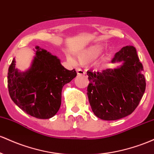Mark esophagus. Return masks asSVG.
Instances as JSON below:
<instances>
[{
	"mask_svg": "<svg viewBox=\"0 0 154 154\" xmlns=\"http://www.w3.org/2000/svg\"><path fill=\"white\" fill-rule=\"evenodd\" d=\"M76 72L78 75H84V74H85V71L81 68H78L76 70Z\"/></svg>",
	"mask_w": 154,
	"mask_h": 154,
	"instance_id": "1",
	"label": "esophagus"
}]
</instances>
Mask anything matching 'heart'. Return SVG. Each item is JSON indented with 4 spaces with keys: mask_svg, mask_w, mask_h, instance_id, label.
Wrapping results in <instances>:
<instances>
[{
    "mask_svg": "<svg viewBox=\"0 0 154 154\" xmlns=\"http://www.w3.org/2000/svg\"><path fill=\"white\" fill-rule=\"evenodd\" d=\"M102 50H103L102 45H94V46H91L87 49L83 50L79 54V62L82 64H85L95 60L101 53ZM68 60L72 63L74 62L73 59L70 57H68Z\"/></svg>",
    "mask_w": 154,
    "mask_h": 154,
    "instance_id": "1",
    "label": "heart"
}]
</instances>
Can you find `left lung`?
Returning a JSON list of instances; mask_svg holds the SVG:
<instances>
[{
    "mask_svg": "<svg viewBox=\"0 0 154 154\" xmlns=\"http://www.w3.org/2000/svg\"><path fill=\"white\" fill-rule=\"evenodd\" d=\"M120 62L123 64L119 68L87 71L89 103L94 115L103 120H117L131 114L146 90L143 67L135 48L127 46L118 51L111 63Z\"/></svg>",
    "mask_w": 154,
    "mask_h": 154,
    "instance_id": "obj_1",
    "label": "left lung"
}]
</instances>
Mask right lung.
Listing matches in <instances>:
<instances>
[{
  "label": "right lung",
  "mask_w": 154,
  "mask_h": 154,
  "mask_svg": "<svg viewBox=\"0 0 154 154\" xmlns=\"http://www.w3.org/2000/svg\"><path fill=\"white\" fill-rule=\"evenodd\" d=\"M30 68L19 72L15 59L8 68V89L14 103L27 114L47 119L57 113L61 105L63 86L76 76L75 69L68 70L56 56L39 46Z\"/></svg>",
  "instance_id": "right-lung-1"
}]
</instances>
